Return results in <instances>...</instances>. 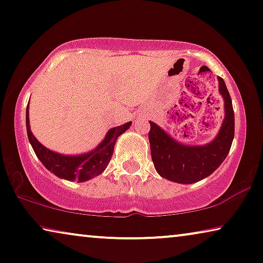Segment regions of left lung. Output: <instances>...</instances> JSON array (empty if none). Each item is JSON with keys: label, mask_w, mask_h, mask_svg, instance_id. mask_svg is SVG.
<instances>
[{"label": "left lung", "mask_w": 263, "mask_h": 263, "mask_svg": "<svg viewBox=\"0 0 263 263\" xmlns=\"http://www.w3.org/2000/svg\"><path fill=\"white\" fill-rule=\"evenodd\" d=\"M218 89L224 100V120L216 138L206 144L189 146L178 142L157 123H151L148 134L151 155L157 172L167 180L193 184L215 172L227 155L235 135L233 102L223 78L218 77Z\"/></svg>", "instance_id": "left-lung-1"}]
</instances>
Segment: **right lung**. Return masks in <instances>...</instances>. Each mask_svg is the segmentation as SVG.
<instances>
[{
  "label": "right lung",
  "mask_w": 263,
  "mask_h": 263,
  "mask_svg": "<svg viewBox=\"0 0 263 263\" xmlns=\"http://www.w3.org/2000/svg\"><path fill=\"white\" fill-rule=\"evenodd\" d=\"M29 103V102H28ZM28 105L26 109V127H27V135L30 144H32L34 153L37 159L54 176L65 179V180L79 182L90 180L93 177L100 176L110 162L112 157L114 147L116 140L121 134L129 129L132 122H127L123 125L111 128L106 133L104 140L91 152L78 155H64L55 153L48 149L36 140L35 136L30 132L29 125V111Z\"/></svg>",
  "instance_id": "1"
}]
</instances>
